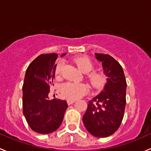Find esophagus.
I'll return each instance as SVG.
<instances>
[{"label": "esophagus", "mask_w": 151, "mask_h": 151, "mask_svg": "<svg viewBox=\"0 0 151 151\" xmlns=\"http://www.w3.org/2000/svg\"><path fill=\"white\" fill-rule=\"evenodd\" d=\"M75 102H76L75 99H68V100H67V102H68V105H71V104L74 103Z\"/></svg>", "instance_id": "34e87169"}]
</instances>
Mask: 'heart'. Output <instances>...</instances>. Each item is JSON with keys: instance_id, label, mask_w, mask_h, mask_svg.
Returning a JSON list of instances; mask_svg holds the SVG:
<instances>
[{"instance_id": "heart-1", "label": "heart", "mask_w": 151, "mask_h": 151, "mask_svg": "<svg viewBox=\"0 0 151 151\" xmlns=\"http://www.w3.org/2000/svg\"><path fill=\"white\" fill-rule=\"evenodd\" d=\"M76 63L79 69L84 73H88L94 68V64L88 57H81L76 60ZM63 69V62L57 64L55 68V73L57 76H60ZM87 79L94 89H101L105 86L107 82L105 74L101 71H93L87 74ZM89 86L84 83H72L66 82L60 86V92L62 96L68 99H76L85 95L89 91Z\"/></svg>"}]
</instances>
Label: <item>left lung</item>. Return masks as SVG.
Wrapping results in <instances>:
<instances>
[{
	"label": "left lung",
	"instance_id": "left-lung-1",
	"mask_svg": "<svg viewBox=\"0 0 151 151\" xmlns=\"http://www.w3.org/2000/svg\"><path fill=\"white\" fill-rule=\"evenodd\" d=\"M95 57L102 62L108 81L103 91L88 102L83 122L94 137H107L116 132L122 122L127 102V81L122 65L113 57L98 53H95Z\"/></svg>",
	"mask_w": 151,
	"mask_h": 151
}]
</instances>
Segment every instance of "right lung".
Segmentation results:
<instances>
[{
  "mask_svg": "<svg viewBox=\"0 0 151 151\" xmlns=\"http://www.w3.org/2000/svg\"><path fill=\"white\" fill-rule=\"evenodd\" d=\"M66 54H63L61 57ZM58 54H43L29 64L22 86L23 114L34 132L49 134L61 125L68 108L65 100L49 99Z\"/></svg>",
  "mask_w": 151,
  "mask_h": 151,
  "instance_id": "add662e5",
  "label": "right lung"
}]
</instances>
